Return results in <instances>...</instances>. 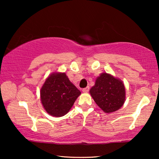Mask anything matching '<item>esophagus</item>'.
Returning a JSON list of instances; mask_svg holds the SVG:
<instances>
[{
    "mask_svg": "<svg viewBox=\"0 0 159 159\" xmlns=\"http://www.w3.org/2000/svg\"><path fill=\"white\" fill-rule=\"evenodd\" d=\"M89 90H90V87H89V86H88V87L83 88V92L88 93V91H89Z\"/></svg>",
    "mask_w": 159,
    "mask_h": 159,
    "instance_id": "1",
    "label": "esophagus"
}]
</instances>
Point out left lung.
<instances>
[{
  "instance_id": "8db88e82",
  "label": "left lung",
  "mask_w": 159,
  "mask_h": 159,
  "mask_svg": "<svg viewBox=\"0 0 159 159\" xmlns=\"http://www.w3.org/2000/svg\"><path fill=\"white\" fill-rule=\"evenodd\" d=\"M90 93L96 104L105 113L114 112L123 106L125 99L123 82L111 75L102 74Z\"/></svg>"
}]
</instances>
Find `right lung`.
<instances>
[{
	"instance_id": "add662e5",
	"label": "right lung",
	"mask_w": 159,
	"mask_h": 159,
	"mask_svg": "<svg viewBox=\"0 0 159 159\" xmlns=\"http://www.w3.org/2000/svg\"><path fill=\"white\" fill-rule=\"evenodd\" d=\"M80 91L72 84L65 73L52 74L41 90L43 106L48 114L60 117L68 113Z\"/></svg>"
}]
</instances>
